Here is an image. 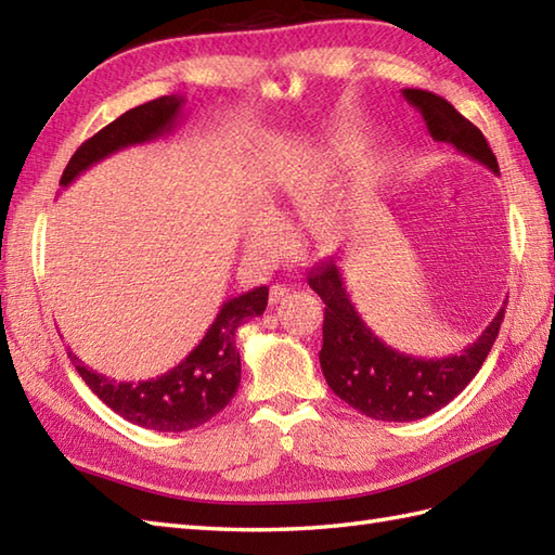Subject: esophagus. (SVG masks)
I'll list each match as a JSON object with an SVG mask.
<instances>
[{"label": "esophagus", "instance_id": "34e87169", "mask_svg": "<svg viewBox=\"0 0 555 555\" xmlns=\"http://www.w3.org/2000/svg\"><path fill=\"white\" fill-rule=\"evenodd\" d=\"M288 293H291V288H288V286H284V284L271 286V291H269V302H271V305H276V302L284 300V298L288 296Z\"/></svg>", "mask_w": 555, "mask_h": 555}]
</instances>
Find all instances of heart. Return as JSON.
<instances>
[{
	"label": "heart",
	"instance_id": "heart-1",
	"mask_svg": "<svg viewBox=\"0 0 555 555\" xmlns=\"http://www.w3.org/2000/svg\"><path fill=\"white\" fill-rule=\"evenodd\" d=\"M334 157L340 164H352L360 155V145L356 138H338L334 147ZM314 205V188L310 179H305L300 173L284 176L279 183V191L271 197V209H257L250 227H247V243L255 253L262 255H276L286 247L288 233L284 223H288V217L305 215ZM324 231V227H322Z\"/></svg>",
	"mask_w": 555,
	"mask_h": 555
}]
</instances>
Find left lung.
I'll use <instances>...</instances> for the list:
<instances>
[{"mask_svg": "<svg viewBox=\"0 0 555 555\" xmlns=\"http://www.w3.org/2000/svg\"><path fill=\"white\" fill-rule=\"evenodd\" d=\"M403 98L422 114L436 143L453 145L499 173V162L487 138L451 102L417 88H405ZM308 284L324 300L320 364L328 388L362 415L384 422L422 420L451 403L481 370L505 314L501 308L475 344L460 356L424 360L398 352L372 334L350 302L334 259L314 267Z\"/></svg>", "mask_w": 555, "mask_h": 555, "instance_id": "left-lung-1", "label": "left lung"}]
</instances>
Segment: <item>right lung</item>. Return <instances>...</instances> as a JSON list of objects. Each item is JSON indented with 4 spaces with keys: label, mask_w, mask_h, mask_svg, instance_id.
Returning <instances> with one entry per match:
<instances>
[{
    "label": "right lung",
    "mask_w": 555,
    "mask_h": 555,
    "mask_svg": "<svg viewBox=\"0 0 555 555\" xmlns=\"http://www.w3.org/2000/svg\"><path fill=\"white\" fill-rule=\"evenodd\" d=\"M183 102L181 95H164L121 114L76 150L59 185L66 188L76 176L114 152L171 133L181 119ZM267 298L269 288L259 286L223 302L203 340L188 352L183 362L157 379L114 382L86 367L74 352H68V358L92 393L124 420L152 431L195 429L227 408L238 391L241 352L235 348V332L241 324L264 312Z\"/></svg>",
    "instance_id": "add662e5"
}]
</instances>
